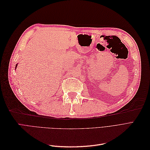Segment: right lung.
<instances>
[{"instance_id": "add662e5", "label": "right lung", "mask_w": 150, "mask_h": 150, "mask_svg": "<svg viewBox=\"0 0 150 150\" xmlns=\"http://www.w3.org/2000/svg\"><path fill=\"white\" fill-rule=\"evenodd\" d=\"M17 64H16V68L17 67Z\"/></svg>"}]
</instances>
